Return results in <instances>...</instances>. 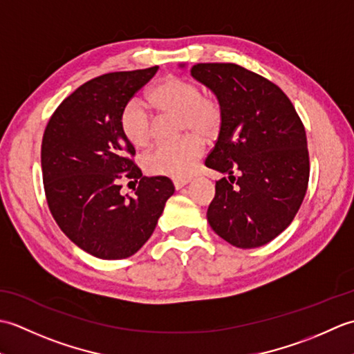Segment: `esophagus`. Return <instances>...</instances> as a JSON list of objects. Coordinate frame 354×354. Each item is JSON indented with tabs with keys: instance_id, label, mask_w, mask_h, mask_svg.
<instances>
[{
	"instance_id": "esophagus-1",
	"label": "esophagus",
	"mask_w": 354,
	"mask_h": 354,
	"mask_svg": "<svg viewBox=\"0 0 354 354\" xmlns=\"http://www.w3.org/2000/svg\"><path fill=\"white\" fill-rule=\"evenodd\" d=\"M189 183H190V179H175V181H173V185H175L176 190H179V189H183V187L187 185Z\"/></svg>"
}]
</instances>
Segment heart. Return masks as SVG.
I'll return each mask as SVG.
<instances>
[{
  "instance_id": "b5f03b06",
  "label": "heart",
  "mask_w": 354,
  "mask_h": 354,
  "mask_svg": "<svg viewBox=\"0 0 354 354\" xmlns=\"http://www.w3.org/2000/svg\"><path fill=\"white\" fill-rule=\"evenodd\" d=\"M147 102L160 114L181 117V132H196L213 138L222 126V106L213 97L204 95L194 82L181 77H165L150 89ZM118 124L124 138L135 147H145L152 140L153 118L146 103L138 97L127 100L118 115ZM196 133L185 135L176 142L155 146L145 156V169L155 176L185 178L204 152V141Z\"/></svg>"
}]
</instances>
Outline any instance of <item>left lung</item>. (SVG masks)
Here are the masks:
<instances>
[{"instance_id":"8db88e82","label":"left lung","mask_w":354,"mask_h":354,"mask_svg":"<svg viewBox=\"0 0 354 354\" xmlns=\"http://www.w3.org/2000/svg\"><path fill=\"white\" fill-rule=\"evenodd\" d=\"M192 76L216 94L222 126L205 165L216 183L209 227L237 248H259L289 227L309 184L303 122L272 82L236 64H196Z\"/></svg>"}]
</instances>
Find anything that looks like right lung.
<instances>
[{
  "label": "right lung",
  "instance_id": "obj_1",
  "mask_svg": "<svg viewBox=\"0 0 354 354\" xmlns=\"http://www.w3.org/2000/svg\"><path fill=\"white\" fill-rule=\"evenodd\" d=\"M158 66L91 79L59 104L45 127L44 190L59 228L80 250L103 260L131 257L145 245L175 187L165 176H142L135 149L118 124L123 104ZM139 183L133 197L119 179Z\"/></svg>",
  "mask_w": 354,
  "mask_h": 354
}]
</instances>
